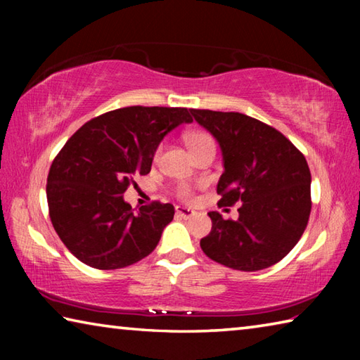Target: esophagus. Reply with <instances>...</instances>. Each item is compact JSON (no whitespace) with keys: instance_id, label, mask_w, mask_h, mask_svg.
I'll return each mask as SVG.
<instances>
[{"instance_id":"34e87169","label":"esophagus","mask_w":360,"mask_h":360,"mask_svg":"<svg viewBox=\"0 0 360 360\" xmlns=\"http://www.w3.org/2000/svg\"><path fill=\"white\" fill-rule=\"evenodd\" d=\"M193 214H195L193 211H191V210L184 208V206H176V216H178V217H182V219H188V217H192Z\"/></svg>"}]
</instances>
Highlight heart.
<instances>
[{"label": "heart", "instance_id": "b5f03b06", "mask_svg": "<svg viewBox=\"0 0 360 360\" xmlns=\"http://www.w3.org/2000/svg\"><path fill=\"white\" fill-rule=\"evenodd\" d=\"M186 141H187L188 149H191V152H192L197 148H200V146H203L205 143L212 141V138L205 131H191L186 135ZM176 195H178L181 200H191L193 192H192L191 186L179 184L178 188H176Z\"/></svg>", "mask_w": 360, "mask_h": 360}]
</instances>
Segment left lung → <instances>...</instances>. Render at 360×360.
I'll list each match as a JSON object with an SVG mask.
<instances>
[{
  "label": "left lung",
  "instance_id": "obj_1",
  "mask_svg": "<svg viewBox=\"0 0 360 360\" xmlns=\"http://www.w3.org/2000/svg\"><path fill=\"white\" fill-rule=\"evenodd\" d=\"M224 155L219 206L241 203L238 219L210 212L212 227L200 241L211 260L257 271L278 264L302 238L311 212L307 158L281 131L241 112L191 109Z\"/></svg>",
  "mask_w": 360,
  "mask_h": 360
}]
</instances>
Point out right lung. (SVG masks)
<instances>
[{
    "instance_id": "right-lung-1",
    "label": "right lung",
    "mask_w": 360,
    "mask_h": 360,
    "mask_svg": "<svg viewBox=\"0 0 360 360\" xmlns=\"http://www.w3.org/2000/svg\"><path fill=\"white\" fill-rule=\"evenodd\" d=\"M187 108L129 106L84 124L53 158L47 176L49 216L60 240L82 264L115 270L154 251L174 206L152 202L133 212L124 192L150 172L157 146Z\"/></svg>"
}]
</instances>
